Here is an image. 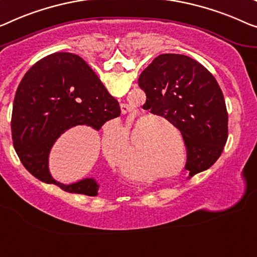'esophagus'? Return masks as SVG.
I'll use <instances>...</instances> for the list:
<instances>
[{"label": "esophagus", "instance_id": "esophagus-1", "mask_svg": "<svg viewBox=\"0 0 257 257\" xmlns=\"http://www.w3.org/2000/svg\"><path fill=\"white\" fill-rule=\"evenodd\" d=\"M130 110H132V108H130L128 105H125V104H122L121 105V112H122V114L130 113Z\"/></svg>", "mask_w": 257, "mask_h": 257}]
</instances>
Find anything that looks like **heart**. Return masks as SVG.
Wrapping results in <instances>:
<instances>
[{"label":"heart","mask_w":257,"mask_h":257,"mask_svg":"<svg viewBox=\"0 0 257 257\" xmlns=\"http://www.w3.org/2000/svg\"><path fill=\"white\" fill-rule=\"evenodd\" d=\"M158 121L162 123L168 125L172 129H174V125L171 121H168L167 118L158 116V115H151L143 117L142 120L137 122L136 128L134 129L133 133V140L132 143L128 144V148L123 156L121 157L120 162H118V166L121 167V170L124 173H130L133 171V164H135L137 160H141L139 157V147L140 142L139 139L142 136V139L145 140L148 137H162L163 136V127ZM134 124L128 125V128L125 129L127 135H130L133 132ZM125 134L120 125L116 123H109L106 125L105 134H104V141H102V147H104V151L106 153L107 158L112 162H115L116 156H117V149L123 144Z\"/></svg>","instance_id":"1"}]
</instances>
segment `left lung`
Wrapping results in <instances>:
<instances>
[{"instance_id": "obj_1", "label": "left lung", "mask_w": 257, "mask_h": 257, "mask_svg": "<svg viewBox=\"0 0 257 257\" xmlns=\"http://www.w3.org/2000/svg\"><path fill=\"white\" fill-rule=\"evenodd\" d=\"M139 85L147 94L144 106L181 132L189 177L211 167L228 136L226 104L211 72L189 56L162 54L144 69Z\"/></svg>"}]
</instances>
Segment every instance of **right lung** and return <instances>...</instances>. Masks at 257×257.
<instances>
[{
    "instance_id": "right-lung-1",
    "label": "right lung",
    "mask_w": 257,
    "mask_h": 257,
    "mask_svg": "<svg viewBox=\"0 0 257 257\" xmlns=\"http://www.w3.org/2000/svg\"><path fill=\"white\" fill-rule=\"evenodd\" d=\"M120 105L85 61L72 53H54L29 69L14 99L11 134L21 162L33 177L68 193L95 196L94 179L63 185L48 171L54 142L69 128L87 124L99 130L120 116Z\"/></svg>"
}]
</instances>
